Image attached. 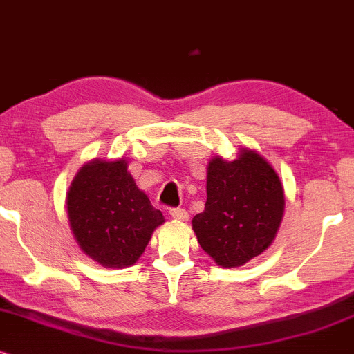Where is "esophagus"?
<instances>
[{
    "instance_id": "1",
    "label": "esophagus",
    "mask_w": 354,
    "mask_h": 354,
    "mask_svg": "<svg viewBox=\"0 0 354 354\" xmlns=\"http://www.w3.org/2000/svg\"><path fill=\"white\" fill-rule=\"evenodd\" d=\"M169 215H171V218L174 220H180V221H186L189 218V215H187V212L185 209H181V207H178V209H171L169 210Z\"/></svg>"
}]
</instances>
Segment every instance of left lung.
<instances>
[{"instance_id":"left-lung-1","label":"left lung","mask_w":354,"mask_h":354,"mask_svg":"<svg viewBox=\"0 0 354 354\" xmlns=\"http://www.w3.org/2000/svg\"><path fill=\"white\" fill-rule=\"evenodd\" d=\"M283 210L279 174L257 152L243 149L233 162L210 160L205 209L192 218V230L218 266L239 267L270 246Z\"/></svg>"}]
</instances>
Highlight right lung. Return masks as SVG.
<instances>
[{
  "label": "right lung",
  "mask_w": 354,
  "mask_h": 354,
  "mask_svg": "<svg viewBox=\"0 0 354 354\" xmlns=\"http://www.w3.org/2000/svg\"><path fill=\"white\" fill-rule=\"evenodd\" d=\"M66 207L79 248L110 268L133 266L165 221L136 186L122 158L84 165L71 183Z\"/></svg>",
  "instance_id": "right-lung-1"
}]
</instances>
